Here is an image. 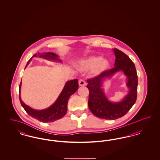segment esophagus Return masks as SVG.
<instances>
[{
	"label": "esophagus",
	"mask_w": 160,
	"mask_h": 160,
	"mask_svg": "<svg viewBox=\"0 0 160 160\" xmlns=\"http://www.w3.org/2000/svg\"><path fill=\"white\" fill-rule=\"evenodd\" d=\"M78 84H79V86H85L86 85V82L84 81L83 80H80L78 82Z\"/></svg>",
	"instance_id": "34e87169"
}]
</instances>
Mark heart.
<instances>
[{
    "label": "heart",
    "instance_id": "b5f03b06",
    "mask_svg": "<svg viewBox=\"0 0 160 160\" xmlns=\"http://www.w3.org/2000/svg\"><path fill=\"white\" fill-rule=\"evenodd\" d=\"M108 62L106 59L99 57H91L78 62V67L83 70L91 69L94 74H98L103 71L107 66Z\"/></svg>",
    "mask_w": 160,
    "mask_h": 160
}]
</instances>
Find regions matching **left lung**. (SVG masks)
I'll list each match as a JSON object with an SVG mask.
<instances>
[{
    "instance_id": "8db88e82",
    "label": "left lung",
    "mask_w": 160,
    "mask_h": 160,
    "mask_svg": "<svg viewBox=\"0 0 160 160\" xmlns=\"http://www.w3.org/2000/svg\"><path fill=\"white\" fill-rule=\"evenodd\" d=\"M116 56L114 68L102 72L99 75L87 80L89 95L88 106L92 113L104 119L114 120L126 114L135 104L137 99L138 77L134 63L129 57L121 50L113 49ZM122 70L128 77L127 85L129 93L120 102L113 103L108 101L102 89L103 80Z\"/></svg>"
}]
</instances>
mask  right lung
I'll list each match as a JSON object with an SVG mask.
<instances>
[{"mask_svg": "<svg viewBox=\"0 0 160 160\" xmlns=\"http://www.w3.org/2000/svg\"><path fill=\"white\" fill-rule=\"evenodd\" d=\"M34 57H39L43 58L47 60L50 61H59L61 62L59 59L58 56L54 53H41L35 54L30 60L28 62L25 68L29 64L32 59ZM22 82L19 86V98L20 101L25 111L27 113L30 115L33 118H35L40 122L47 123V122H54L56 120L60 119L63 118L67 112V105L69 97L74 93L77 91L78 88V80L75 79L67 82L65 86L61 92V94L56 101L48 108L42 110H37L31 108L30 107L27 106L23 102L20 97V90H21Z\"/></svg>", "mask_w": 160, "mask_h": 160, "instance_id": "1", "label": "right lung"}]
</instances>
